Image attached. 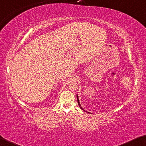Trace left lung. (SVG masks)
<instances>
[{"label": "left lung", "instance_id": "obj_1", "mask_svg": "<svg viewBox=\"0 0 146 146\" xmlns=\"http://www.w3.org/2000/svg\"><path fill=\"white\" fill-rule=\"evenodd\" d=\"M77 100H78V104H79V106H80V107L81 108V109H82V110H84V111H85V110H84V109H83L82 107H81V105H80V104L79 100H78V95H77Z\"/></svg>", "mask_w": 146, "mask_h": 146}]
</instances>
